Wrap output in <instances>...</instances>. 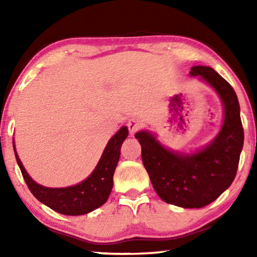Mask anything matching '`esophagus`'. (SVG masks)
Returning a JSON list of instances; mask_svg holds the SVG:
<instances>
[{"mask_svg":"<svg viewBox=\"0 0 257 257\" xmlns=\"http://www.w3.org/2000/svg\"><path fill=\"white\" fill-rule=\"evenodd\" d=\"M127 127L130 131V135L135 136V133L140 128V122L137 119H130L127 121Z\"/></svg>","mask_w":257,"mask_h":257,"instance_id":"obj_1","label":"esophagus"}]
</instances>
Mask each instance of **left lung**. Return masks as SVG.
Masks as SVG:
<instances>
[{
	"instance_id": "obj_1",
	"label": "left lung",
	"mask_w": 257,
	"mask_h": 257,
	"mask_svg": "<svg viewBox=\"0 0 257 257\" xmlns=\"http://www.w3.org/2000/svg\"><path fill=\"white\" fill-rule=\"evenodd\" d=\"M189 75L212 87L223 106V121L212 142L194 152L165 147L150 131L136 133L142 159L157 194L182 208H201L216 200L233 182L243 147L240 104L229 83L209 66L196 65Z\"/></svg>"
}]
</instances>
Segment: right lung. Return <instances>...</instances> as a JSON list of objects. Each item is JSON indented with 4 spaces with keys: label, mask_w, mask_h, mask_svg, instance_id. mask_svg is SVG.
<instances>
[{
    "label": "right lung",
    "mask_w": 257,
    "mask_h": 257,
    "mask_svg": "<svg viewBox=\"0 0 257 257\" xmlns=\"http://www.w3.org/2000/svg\"><path fill=\"white\" fill-rule=\"evenodd\" d=\"M127 136V127L122 126L108 140L92 173L79 184L62 188L45 187L33 180L20 160L14 140L13 145L24 181L35 198L57 213L64 215H83L99 208L107 201L113 187V174L120 158V147Z\"/></svg>",
    "instance_id": "add662e5"
}]
</instances>
